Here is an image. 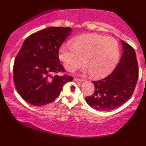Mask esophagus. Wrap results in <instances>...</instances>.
<instances>
[{"mask_svg":"<svg viewBox=\"0 0 146 146\" xmlns=\"http://www.w3.org/2000/svg\"><path fill=\"white\" fill-rule=\"evenodd\" d=\"M74 80L75 81H77V82H82L84 80H82V79H80V78H75L74 79Z\"/></svg>","mask_w":146,"mask_h":146,"instance_id":"obj_1","label":"esophagus"}]
</instances>
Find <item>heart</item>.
<instances>
[{
  "label": "heart",
  "mask_w": 146,
  "mask_h": 146,
  "mask_svg": "<svg viewBox=\"0 0 146 146\" xmlns=\"http://www.w3.org/2000/svg\"><path fill=\"white\" fill-rule=\"evenodd\" d=\"M58 57L69 72L75 70L83 61L86 71L90 72L92 77L101 78L114 68L119 60V47L113 38L82 35L74 38L70 45H61Z\"/></svg>",
  "instance_id": "heart-1"
}]
</instances>
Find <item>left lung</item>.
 Instances as JSON below:
<instances>
[{"instance_id":"obj_1","label":"left lung","mask_w":146,"mask_h":146,"mask_svg":"<svg viewBox=\"0 0 146 146\" xmlns=\"http://www.w3.org/2000/svg\"><path fill=\"white\" fill-rule=\"evenodd\" d=\"M123 52L118 65L105 78L93 81L95 90L85 100L90 106L99 111L119 108L133 95L139 78V66L134 48L121 40Z\"/></svg>"}]
</instances>
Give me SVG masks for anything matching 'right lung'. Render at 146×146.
<instances>
[{
  "label": "right lung",
  "instance_id": "1",
  "mask_svg": "<svg viewBox=\"0 0 146 146\" xmlns=\"http://www.w3.org/2000/svg\"><path fill=\"white\" fill-rule=\"evenodd\" d=\"M70 27H50L29 36L15 59L13 81L18 93L32 105L43 106L60 95L63 86L73 80L65 72L58 50L68 36Z\"/></svg>",
  "mask_w": 146,
  "mask_h": 146
}]
</instances>
